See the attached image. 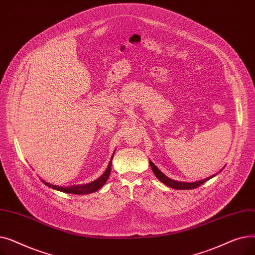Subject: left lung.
I'll list each match as a JSON object with an SVG mask.
<instances>
[{
	"instance_id": "8db88e82",
	"label": "left lung",
	"mask_w": 255,
	"mask_h": 255,
	"mask_svg": "<svg viewBox=\"0 0 255 255\" xmlns=\"http://www.w3.org/2000/svg\"><path fill=\"white\" fill-rule=\"evenodd\" d=\"M150 165H151V167H152V169H153L154 175L156 176V178H157L160 182H162V183L165 184L166 186L170 187V188L178 189V190L195 189V188H197V187H199L200 185H203L205 182L209 181L210 179H212V178H214V177L216 176V173H215V175H213V176H211V177H209V178H207V179H203V180H200V181H196V182H192V183H188V182H179V181H175V180H172V179L166 177V176L164 175V173H163L161 170H160V169L151 161V160H150ZM221 170H222V169H221ZM221 170H220V171H221Z\"/></svg>"
}]
</instances>
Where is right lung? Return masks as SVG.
<instances>
[{"mask_svg": "<svg viewBox=\"0 0 255 255\" xmlns=\"http://www.w3.org/2000/svg\"><path fill=\"white\" fill-rule=\"evenodd\" d=\"M115 153L113 154L111 161L109 163V166H107L106 170L103 172V175L100 176L98 179H96L95 181H93L91 183L88 184H84V185H75V186H68V187H62V186H57V185H52L49 184L47 182H45L44 180L41 179V182L43 184H45L46 186H48L49 188L55 189L58 191H62V192H66V193H72V194H90L93 192H96L98 189H100L101 187L106 183L107 179L110 177L111 173V169H112V160L114 158Z\"/></svg>", "mask_w": 255, "mask_h": 255, "instance_id": "1", "label": "right lung"}]
</instances>
